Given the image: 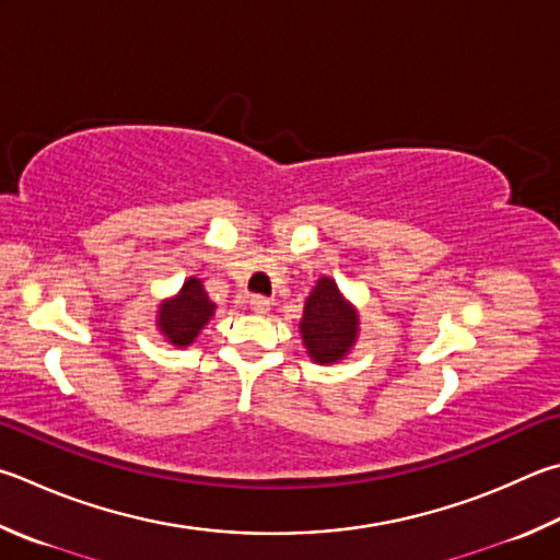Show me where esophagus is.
<instances>
[{
	"mask_svg": "<svg viewBox=\"0 0 560 560\" xmlns=\"http://www.w3.org/2000/svg\"><path fill=\"white\" fill-rule=\"evenodd\" d=\"M249 306H252V311L257 313V315H264V313H269L271 301H269V299H264V296H252Z\"/></svg>",
	"mask_w": 560,
	"mask_h": 560,
	"instance_id": "34e87169",
	"label": "esophagus"
}]
</instances>
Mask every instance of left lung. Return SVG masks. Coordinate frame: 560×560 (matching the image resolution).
Masks as SVG:
<instances>
[{"mask_svg":"<svg viewBox=\"0 0 560 560\" xmlns=\"http://www.w3.org/2000/svg\"><path fill=\"white\" fill-rule=\"evenodd\" d=\"M299 332L315 364H335L348 358L360 338V311L345 299L330 277L315 281L303 303Z\"/></svg>","mask_w":560,"mask_h":560,"instance_id":"8db88e82","label":"left lung"}]
</instances>
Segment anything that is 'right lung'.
Wrapping results in <instances>:
<instances>
[{"instance_id": "1", "label": "right lung", "mask_w": 560, "mask_h": 560, "mask_svg": "<svg viewBox=\"0 0 560 560\" xmlns=\"http://www.w3.org/2000/svg\"><path fill=\"white\" fill-rule=\"evenodd\" d=\"M215 311L218 306L208 299L202 281L188 277L178 293L159 303L156 330L174 348H188V345L196 342L200 330L210 323Z\"/></svg>"}]
</instances>
